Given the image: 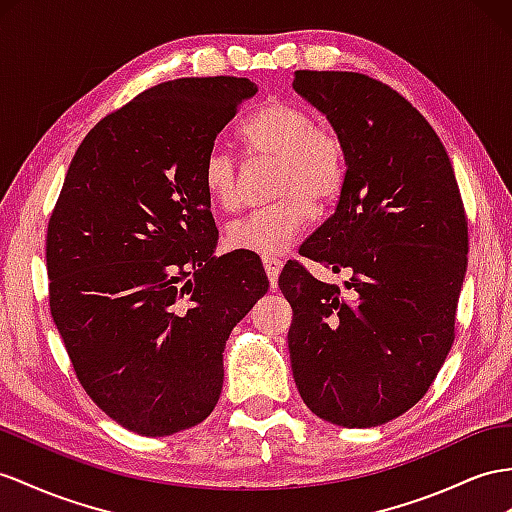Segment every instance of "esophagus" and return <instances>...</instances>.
Returning <instances> with one entry per match:
<instances>
[{"label":"esophagus","mask_w":512,"mask_h":512,"mask_svg":"<svg viewBox=\"0 0 512 512\" xmlns=\"http://www.w3.org/2000/svg\"><path fill=\"white\" fill-rule=\"evenodd\" d=\"M281 268H283L281 259H277V257H264V270L268 274V281H270L272 290H274V287H277V279H279Z\"/></svg>","instance_id":"1"}]
</instances>
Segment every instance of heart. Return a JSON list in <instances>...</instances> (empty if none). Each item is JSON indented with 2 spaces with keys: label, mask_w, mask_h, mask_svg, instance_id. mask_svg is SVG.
Here are the masks:
<instances>
[{
  "label": "heart",
  "mask_w": 512,
  "mask_h": 512,
  "mask_svg": "<svg viewBox=\"0 0 512 512\" xmlns=\"http://www.w3.org/2000/svg\"><path fill=\"white\" fill-rule=\"evenodd\" d=\"M242 136L253 155L277 160L272 194L279 199L229 222L225 242L231 251L281 255L307 227L309 203L320 207L342 192L346 147L333 129L316 127V119L305 108L287 101L266 103L248 119ZM203 183L220 209L240 205V164L220 144L205 157Z\"/></svg>",
  "instance_id": "1"
}]
</instances>
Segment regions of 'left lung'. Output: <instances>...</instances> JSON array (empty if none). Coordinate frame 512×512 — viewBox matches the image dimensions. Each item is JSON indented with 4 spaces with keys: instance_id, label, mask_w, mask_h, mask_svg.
<instances>
[{
    "instance_id": "obj_1",
    "label": "left lung",
    "mask_w": 512,
    "mask_h": 512,
    "mask_svg": "<svg viewBox=\"0 0 512 512\" xmlns=\"http://www.w3.org/2000/svg\"><path fill=\"white\" fill-rule=\"evenodd\" d=\"M292 86L346 147L335 212L300 255L352 272L342 292L283 268L294 381L324 422L381 426L422 400L452 348L467 272L461 192L435 129L396 90L348 71H296Z\"/></svg>"
}]
</instances>
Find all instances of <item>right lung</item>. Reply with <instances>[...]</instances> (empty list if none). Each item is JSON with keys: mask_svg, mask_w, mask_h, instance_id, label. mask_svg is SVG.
<instances>
[{"mask_svg": "<svg viewBox=\"0 0 512 512\" xmlns=\"http://www.w3.org/2000/svg\"><path fill=\"white\" fill-rule=\"evenodd\" d=\"M257 86L181 77L99 121L75 151L47 229L49 307L82 387L142 437L201 424L227 339L268 277L216 257L203 162Z\"/></svg>", "mask_w": 512, "mask_h": 512, "instance_id": "1", "label": "right lung"}]
</instances>
